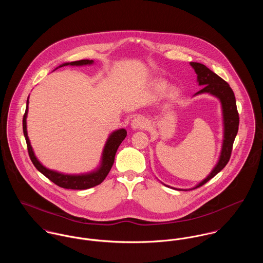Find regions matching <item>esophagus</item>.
<instances>
[{
  "instance_id": "esophagus-1",
  "label": "esophagus",
  "mask_w": 263,
  "mask_h": 263,
  "mask_svg": "<svg viewBox=\"0 0 263 263\" xmlns=\"http://www.w3.org/2000/svg\"><path fill=\"white\" fill-rule=\"evenodd\" d=\"M149 122L148 119L146 117H144L143 115H139L137 116L133 121H132V127L134 129H144L148 126Z\"/></svg>"
}]
</instances>
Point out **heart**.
Instances as JSON below:
<instances>
[{"label":"heart","mask_w":263,"mask_h":263,"mask_svg":"<svg viewBox=\"0 0 263 263\" xmlns=\"http://www.w3.org/2000/svg\"><path fill=\"white\" fill-rule=\"evenodd\" d=\"M166 89V84L165 83H159V84H157V86H156V90L158 91V92H162V91H164Z\"/></svg>","instance_id":"obj_1"}]
</instances>
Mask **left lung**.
Masks as SVG:
<instances>
[{"mask_svg": "<svg viewBox=\"0 0 263 263\" xmlns=\"http://www.w3.org/2000/svg\"><path fill=\"white\" fill-rule=\"evenodd\" d=\"M190 65L194 69L197 75L198 85L203 86L201 90L195 93V95L201 94V93H210L216 96L217 98H219L222 103L223 118H224V142H223V147H222L219 162L216 165V167L213 169L211 174L194 187L197 188L205 184L209 180H211L214 176H216L222 169H224L226 165L228 164L232 154L233 144L238 133L239 113L237 110L234 92L225 80H223L221 77L215 74L213 71H211L209 68H206L202 64L191 62ZM179 190H182V189H179Z\"/></svg>", "mask_w": 263, "mask_h": 263, "instance_id": "left-lung-1", "label": "left lung"}]
</instances>
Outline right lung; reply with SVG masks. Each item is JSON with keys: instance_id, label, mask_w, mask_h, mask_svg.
<instances>
[{"instance_id": "add662e5", "label": "right lung", "mask_w": 263, "mask_h": 263, "mask_svg": "<svg viewBox=\"0 0 263 263\" xmlns=\"http://www.w3.org/2000/svg\"><path fill=\"white\" fill-rule=\"evenodd\" d=\"M93 64V61L90 60H81V61H76V62H71V63H66L63 64L61 67L64 66H84V65H91ZM27 111H28V100H27V106L26 110L23 116V133L24 137L26 140L27 144V149H28V154L29 157L39 172H41L45 177H47L50 181H52L54 184L58 186L67 189H88V188L94 187L98 184H100L108 175L113 163H114V157L116 154V151L118 149L119 145L121 142L125 139L126 137V130L124 128L117 129L113 132L112 134L109 136L103 154H102V161L99 169L97 171H94L89 174H82V175H68V174H63L59 173L57 171L49 170L45 168L43 165L40 164L38 161L37 158L35 157L32 147L30 145V141L27 136V128H26V117H27Z\"/></svg>"}]
</instances>
